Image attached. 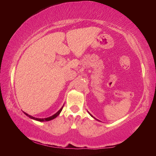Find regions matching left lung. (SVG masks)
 <instances>
[{"mask_svg": "<svg viewBox=\"0 0 156 156\" xmlns=\"http://www.w3.org/2000/svg\"><path fill=\"white\" fill-rule=\"evenodd\" d=\"M89 114H90V113H89ZM90 115H91V114H90ZM91 116H92V115H91ZM92 117H93V116H92ZM95 119H96V118H95Z\"/></svg>", "mask_w": 156, "mask_h": 156, "instance_id": "1", "label": "left lung"}]
</instances>
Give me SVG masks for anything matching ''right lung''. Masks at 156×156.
<instances>
[{
  "label": "right lung",
  "instance_id": "obj_1",
  "mask_svg": "<svg viewBox=\"0 0 156 156\" xmlns=\"http://www.w3.org/2000/svg\"><path fill=\"white\" fill-rule=\"evenodd\" d=\"M62 108H63V107L56 113H55L54 115H53L52 116H50V117L47 118H34V117H33V116H31V115H28L27 113H25V114H26L27 116H29V117H30V118H32V119H34V120H38V121H41V122H43V121H49V120H51L53 119H54L55 118H56L57 116L60 114V113L61 112Z\"/></svg>",
  "mask_w": 156,
  "mask_h": 156
}]
</instances>
